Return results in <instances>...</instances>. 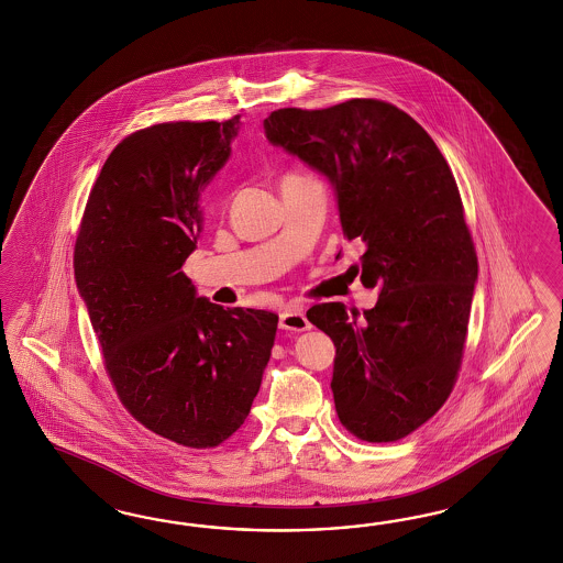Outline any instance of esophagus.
<instances>
[{"label":"esophagus","mask_w":563,"mask_h":563,"mask_svg":"<svg viewBox=\"0 0 563 563\" xmlns=\"http://www.w3.org/2000/svg\"><path fill=\"white\" fill-rule=\"evenodd\" d=\"M278 325H280L283 330H295V332H303V330L311 328V324L307 322L303 309L295 306L285 307V309H283Z\"/></svg>","instance_id":"esophagus-1"}]
</instances>
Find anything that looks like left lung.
Returning <instances> with one entry per match:
<instances>
[{
  "label": "left lung",
  "instance_id": "obj_1",
  "mask_svg": "<svg viewBox=\"0 0 563 563\" xmlns=\"http://www.w3.org/2000/svg\"><path fill=\"white\" fill-rule=\"evenodd\" d=\"M264 132L324 175L344 235L363 245L355 271L377 303L363 316L322 303L307 320L336 346L330 386L342 426L363 442H396L442 409L461 369L478 266L456 179L390 102L278 109Z\"/></svg>",
  "mask_w": 563,
  "mask_h": 563
}]
</instances>
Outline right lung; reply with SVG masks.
<instances>
[{
  "mask_svg": "<svg viewBox=\"0 0 563 563\" xmlns=\"http://www.w3.org/2000/svg\"><path fill=\"white\" fill-rule=\"evenodd\" d=\"M241 121H173L125 137L88 196L74 276L123 407L154 433L214 448L250 415L278 316L198 297L184 262L200 196Z\"/></svg>",
  "mask_w": 563,
  "mask_h": 563,
  "instance_id": "obj_1",
  "label": "right lung"
}]
</instances>
